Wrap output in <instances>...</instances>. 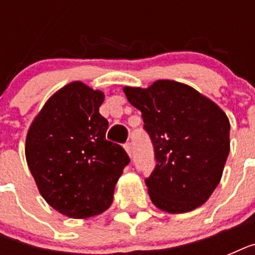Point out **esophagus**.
Listing matches in <instances>:
<instances>
[{"label": "esophagus", "instance_id": "34e87169", "mask_svg": "<svg viewBox=\"0 0 255 255\" xmlns=\"http://www.w3.org/2000/svg\"><path fill=\"white\" fill-rule=\"evenodd\" d=\"M124 148H126V151H127V153L129 156L132 155V144L129 143V141H127V143L124 144Z\"/></svg>", "mask_w": 255, "mask_h": 255}]
</instances>
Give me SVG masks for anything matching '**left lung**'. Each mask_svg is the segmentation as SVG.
Here are the masks:
<instances>
[{
  "label": "left lung",
  "mask_w": 255,
  "mask_h": 255,
  "mask_svg": "<svg viewBox=\"0 0 255 255\" xmlns=\"http://www.w3.org/2000/svg\"><path fill=\"white\" fill-rule=\"evenodd\" d=\"M140 110L155 152V169L145 178L159 209L185 213L210 197L230 151L225 112L194 88L157 81L148 88L124 87Z\"/></svg>",
  "instance_id": "8db88e82"
}]
</instances>
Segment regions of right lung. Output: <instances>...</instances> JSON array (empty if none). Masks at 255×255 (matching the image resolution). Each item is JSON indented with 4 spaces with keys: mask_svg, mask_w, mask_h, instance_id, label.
Segmentation results:
<instances>
[{
    "mask_svg": "<svg viewBox=\"0 0 255 255\" xmlns=\"http://www.w3.org/2000/svg\"><path fill=\"white\" fill-rule=\"evenodd\" d=\"M103 100L102 91L73 82L46 102L27 132L26 160L39 193L67 217L107 210L129 164L124 148L106 139Z\"/></svg>",
    "mask_w": 255,
    "mask_h": 255,
    "instance_id": "obj_1",
    "label": "right lung"
}]
</instances>
